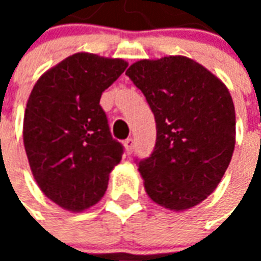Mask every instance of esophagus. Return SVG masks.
Instances as JSON below:
<instances>
[{
    "label": "esophagus",
    "instance_id": "1",
    "mask_svg": "<svg viewBox=\"0 0 261 261\" xmlns=\"http://www.w3.org/2000/svg\"><path fill=\"white\" fill-rule=\"evenodd\" d=\"M124 148H125V152L130 155L133 152V149H134V140L133 138H127L124 141Z\"/></svg>",
    "mask_w": 261,
    "mask_h": 261
}]
</instances>
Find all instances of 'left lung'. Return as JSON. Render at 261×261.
Returning a JSON list of instances; mask_svg holds the SVG:
<instances>
[{
    "label": "left lung",
    "mask_w": 261,
    "mask_h": 261,
    "mask_svg": "<svg viewBox=\"0 0 261 261\" xmlns=\"http://www.w3.org/2000/svg\"><path fill=\"white\" fill-rule=\"evenodd\" d=\"M156 123L151 156L138 162L145 192L170 211H185L217 189L235 149V106L228 88L185 56L140 60L125 71Z\"/></svg>",
    "instance_id": "1"
}]
</instances>
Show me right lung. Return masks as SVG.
<instances>
[{
	"label": "right lung",
	"mask_w": 261,
	"mask_h": 261,
	"mask_svg": "<svg viewBox=\"0 0 261 261\" xmlns=\"http://www.w3.org/2000/svg\"><path fill=\"white\" fill-rule=\"evenodd\" d=\"M127 65L75 53L47 69L28 99L23 144L32 175L43 194L67 211L95 205L121 161L123 147L110 134L99 102Z\"/></svg>",
	"instance_id": "obj_1"
}]
</instances>
